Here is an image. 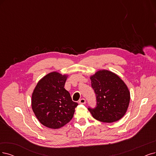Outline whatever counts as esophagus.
Instances as JSON below:
<instances>
[{"label": "esophagus", "mask_w": 156, "mask_h": 156, "mask_svg": "<svg viewBox=\"0 0 156 156\" xmlns=\"http://www.w3.org/2000/svg\"><path fill=\"white\" fill-rule=\"evenodd\" d=\"M79 103H80V104H85V103H86V100H85V99H84V98L80 99V100H79Z\"/></svg>", "instance_id": "obj_1"}]
</instances>
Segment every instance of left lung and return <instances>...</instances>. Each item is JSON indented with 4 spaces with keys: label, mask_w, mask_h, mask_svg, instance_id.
Segmentation results:
<instances>
[{
    "label": "left lung",
    "mask_w": 156,
    "mask_h": 156,
    "mask_svg": "<svg viewBox=\"0 0 156 156\" xmlns=\"http://www.w3.org/2000/svg\"><path fill=\"white\" fill-rule=\"evenodd\" d=\"M96 105L88 110L96 119L112 123L122 118L127 110L130 93L118 75L107 70L99 71L90 77Z\"/></svg>",
    "instance_id": "8db88e82"
}]
</instances>
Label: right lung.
<instances>
[{"mask_svg":"<svg viewBox=\"0 0 156 156\" xmlns=\"http://www.w3.org/2000/svg\"><path fill=\"white\" fill-rule=\"evenodd\" d=\"M66 75L53 72L38 82L32 94L31 106L39 122L51 129H59L73 117L78 103L64 88Z\"/></svg>","mask_w":156,"mask_h":156,"instance_id":"obj_1","label":"right lung"}]
</instances>
